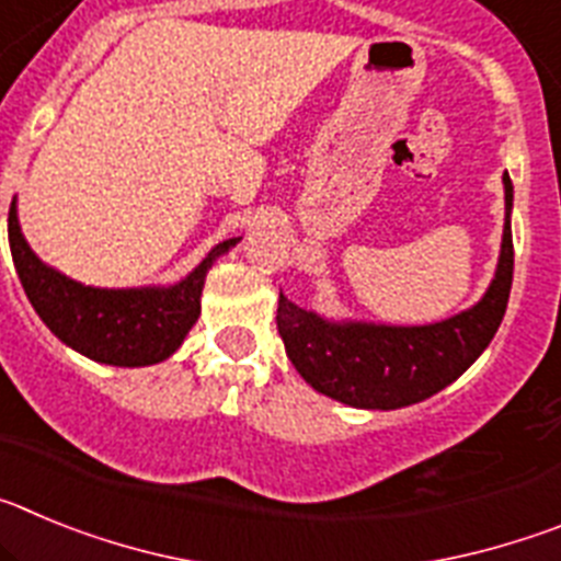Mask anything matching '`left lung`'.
Returning a JSON list of instances; mask_svg holds the SVG:
<instances>
[{"label":"left lung","mask_w":561,"mask_h":561,"mask_svg":"<svg viewBox=\"0 0 561 561\" xmlns=\"http://www.w3.org/2000/svg\"><path fill=\"white\" fill-rule=\"evenodd\" d=\"M505 221L497 270L478 304L427 325L331 320L280 291L277 331L297 374L317 393L356 410H399L453 385L503 323L514 275L512 176L503 173Z\"/></svg>","instance_id":"left-lung-1"}]
</instances>
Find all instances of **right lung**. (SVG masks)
Returning <instances> with one entry per match:
<instances>
[{"label": "right lung", "mask_w": 561, "mask_h": 561, "mask_svg": "<svg viewBox=\"0 0 561 561\" xmlns=\"http://www.w3.org/2000/svg\"><path fill=\"white\" fill-rule=\"evenodd\" d=\"M8 238L24 295L42 323L72 351L114 368H146L176 354L202 314L207 272L241 241H219L176 284L101 289L72 280L30 250L16 199L10 202Z\"/></svg>", "instance_id": "right-lung-1"}]
</instances>
